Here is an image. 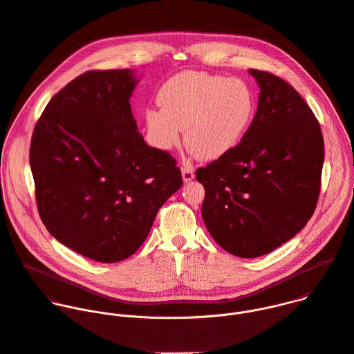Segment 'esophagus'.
I'll use <instances>...</instances> for the list:
<instances>
[{
	"instance_id": "1",
	"label": "esophagus",
	"mask_w": 354,
	"mask_h": 354,
	"mask_svg": "<svg viewBox=\"0 0 354 354\" xmlns=\"http://www.w3.org/2000/svg\"><path fill=\"white\" fill-rule=\"evenodd\" d=\"M182 178L185 182H189L194 178V174H193V168L189 162H182Z\"/></svg>"
}]
</instances>
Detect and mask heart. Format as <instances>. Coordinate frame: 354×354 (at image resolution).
I'll list each match as a JSON object with an SVG mask.
<instances>
[{
	"instance_id": "1",
	"label": "heart",
	"mask_w": 354,
	"mask_h": 354,
	"mask_svg": "<svg viewBox=\"0 0 354 354\" xmlns=\"http://www.w3.org/2000/svg\"><path fill=\"white\" fill-rule=\"evenodd\" d=\"M161 111L147 112L156 144L169 149L185 142L201 160H217L234 149L255 116V95L241 78L186 71L168 80L158 92Z\"/></svg>"
}]
</instances>
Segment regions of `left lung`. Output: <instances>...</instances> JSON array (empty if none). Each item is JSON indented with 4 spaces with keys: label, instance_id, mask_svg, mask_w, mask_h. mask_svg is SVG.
<instances>
[{
    "label": "left lung",
    "instance_id": "obj_1",
    "mask_svg": "<svg viewBox=\"0 0 354 354\" xmlns=\"http://www.w3.org/2000/svg\"><path fill=\"white\" fill-rule=\"evenodd\" d=\"M249 73L261 88L254 120L228 154L196 171L209 232L246 259L304 228L317 209L325 157L319 123L301 95L269 71Z\"/></svg>",
    "mask_w": 354,
    "mask_h": 354
}]
</instances>
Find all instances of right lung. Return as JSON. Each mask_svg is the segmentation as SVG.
<instances>
[{
    "mask_svg": "<svg viewBox=\"0 0 354 354\" xmlns=\"http://www.w3.org/2000/svg\"><path fill=\"white\" fill-rule=\"evenodd\" d=\"M130 70H91L47 104L30 141L39 216L47 231L102 263L131 257L182 186L176 160L137 131Z\"/></svg>",
    "mask_w": 354,
    "mask_h": 354,
    "instance_id": "1",
    "label": "right lung"
}]
</instances>
